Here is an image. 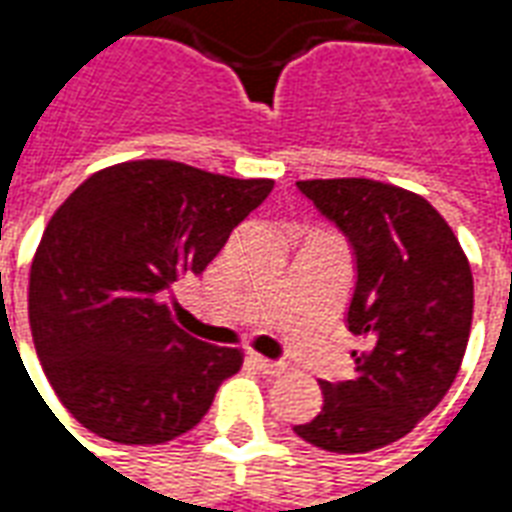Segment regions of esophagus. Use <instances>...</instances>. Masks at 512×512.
<instances>
[{
	"instance_id": "esophagus-1",
	"label": "esophagus",
	"mask_w": 512,
	"mask_h": 512,
	"mask_svg": "<svg viewBox=\"0 0 512 512\" xmlns=\"http://www.w3.org/2000/svg\"><path fill=\"white\" fill-rule=\"evenodd\" d=\"M249 359H252V365H255L260 373H266V376H282V373H285V365H282V362H271V359H266V356L260 354H252Z\"/></svg>"
}]
</instances>
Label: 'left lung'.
<instances>
[{"instance_id": "1", "label": "left lung", "mask_w": 512, "mask_h": 512, "mask_svg": "<svg viewBox=\"0 0 512 512\" xmlns=\"http://www.w3.org/2000/svg\"><path fill=\"white\" fill-rule=\"evenodd\" d=\"M354 246L348 332L362 340L351 381H321V411L296 425L326 452L386 447L447 395L472 329L474 282L452 227L414 191L370 178L299 180Z\"/></svg>"}]
</instances>
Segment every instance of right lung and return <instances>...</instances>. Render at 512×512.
I'll use <instances>...</instances> for the list:
<instances>
[{
    "label": "right lung",
    "instance_id": "obj_1",
    "mask_svg": "<svg viewBox=\"0 0 512 512\" xmlns=\"http://www.w3.org/2000/svg\"><path fill=\"white\" fill-rule=\"evenodd\" d=\"M271 189L145 158L95 172L54 211L29 268V329L84 428L145 447L205 417L244 354L175 326L164 290L202 274Z\"/></svg>",
    "mask_w": 512,
    "mask_h": 512
}]
</instances>
